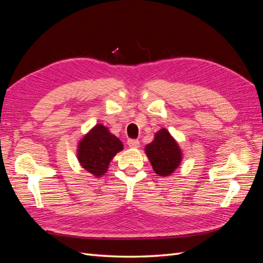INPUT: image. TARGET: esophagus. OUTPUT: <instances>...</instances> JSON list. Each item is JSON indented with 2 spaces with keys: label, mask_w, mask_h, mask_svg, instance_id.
Returning <instances> with one entry per match:
<instances>
[{
  "label": "esophagus",
  "mask_w": 263,
  "mask_h": 263,
  "mask_svg": "<svg viewBox=\"0 0 263 263\" xmlns=\"http://www.w3.org/2000/svg\"><path fill=\"white\" fill-rule=\"evenodd\" d=\"M127 145H128L130 148H138L139 147V141L136 139H128L127 141Z\"/></svg>",
  "instance_id": "esophagus-1"
}]
</instances>
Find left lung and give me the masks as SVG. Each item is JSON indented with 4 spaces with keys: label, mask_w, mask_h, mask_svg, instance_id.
Segmentation results:
<instances>
[{
    "label": "left lung",
    "mask_w": 263,
    "mask_h": 263,
    "mask_svg": "<svg viewBox=\"0 0 263 263\" xmlns=\"http://www.w3.org/2000/svg\"><path fill=\"white\" fill-rule=\"evenodd\" d=\"M145 153L159 177H169L176 171L183 159V153L168 129L161 128L154 140L145 147Z\"/></svg>",
    "instance_id": "left-lung-1"
}]
</instances>
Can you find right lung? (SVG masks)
I'll use <instances>...</instances> for the list:
<instances>
[{"label": "right lung", "instance_id": "1", "mask_svg": "<svg viewBox=\"0 0 263 263\" xmlns=\"http://www.w3.org/2000/svg\"><path fill=\"white\" fill-rule=\"evenodd\" d=\"M123 149V142L106 126L97 124L79 140L77 158L84 170L100 178L107 172L110 161Z\"/></svg>", "mask_w": 263, "mask_h": 263}]
</instances>
